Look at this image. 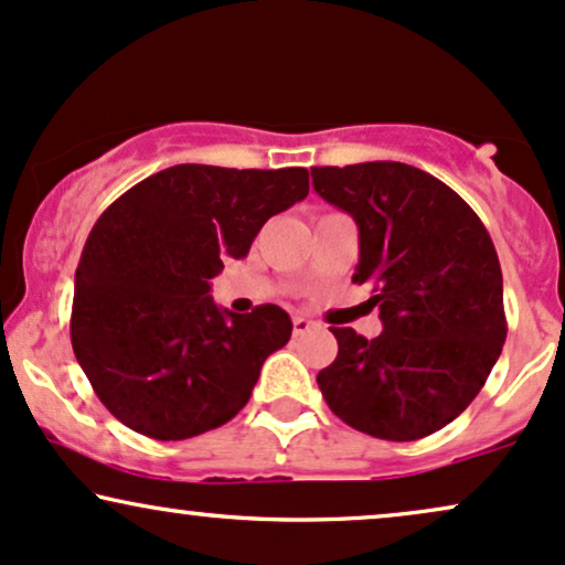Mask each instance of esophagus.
Wrapping results in <instances>:
<instances>
[{"instance_id": "1", "label": "esophagus", "mask_w": 565, "mask_h": 565, "mask_svg": "<svg viewBox=\"0 0 565 565\" xmlns=\"http://www.w3.org/2000/svg\"><path fill=\"white\" fill-rule=\"evenodd\" d=\"M310 329H316V323H312L310 318H305V316H295V318H291V334H295V337L308 334Z\"/></svg>"}]
</instances>
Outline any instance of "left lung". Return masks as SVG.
Returning a JSON list of instances; mask_svg holds the SVG:
<instances>
[{
  "label": "left lung",
  "mask_w": 565,
  "mask_h": 565,
  "mask_svg": "<svg viewBox=\"0 0 565 565\" xmlns=\"http://www.w3.org/2000/svg\"><path fill=\"white\" fill-rule=\"evenodd\" d=\"M312 189L358 223L352 281L371 284L376 339L331 329L339 352L318 373L352 429L413 441L455 420L505 344L502 270L479 215L447 183L405 162L310 168Z\"/></svg>",
  "instance_id": "1"
}]
</instances>
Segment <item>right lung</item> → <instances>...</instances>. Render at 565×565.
<instances>
[{
	"mask_svg": "<svg viewBox=\"0 0 565 565\" xmlns=\"http://www.w3.org/2000/svg\"><path fill=\"white\" fill-rule=\"evenodd\" d=\"M305 168L173 166L113 202L76 268L71 342L102 405L160 441L217 429L291 337L278 305L221 310L210 278L270 215L308 196Z\"/></svg>",
	"mask_w": 565,
	"mask_h": 565,
	"instance_id": "1",
	"label": "right lung"
}]
</instances>
